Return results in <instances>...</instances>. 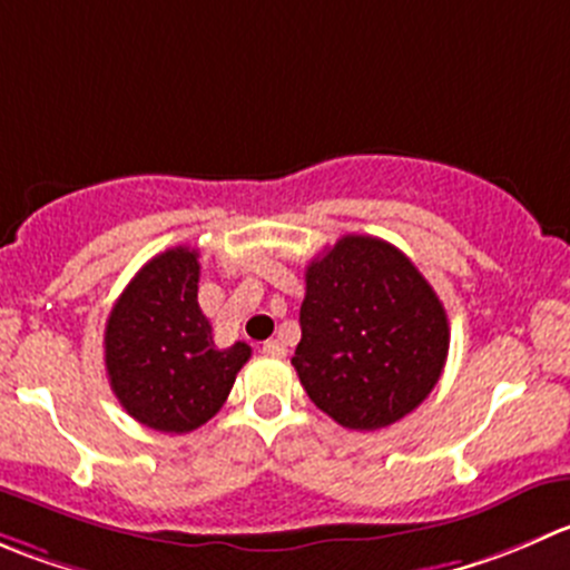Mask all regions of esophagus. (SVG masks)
<instances>
[{"mask_svg":"<svg viewBox=\"0 0 570 570\" xmlns=\"http://www.w3.org/2000/svg\"><path fill=\"white\" fill-rule=\"evenodd\" d=\"M262 353H267V356H284L286 353V347H284V342H278V340H267L262 345Z\"/></svg>","mask_w":570,"mask_h":570,"instance_id":"34e87169","label":"esophagus"}]
</instances>
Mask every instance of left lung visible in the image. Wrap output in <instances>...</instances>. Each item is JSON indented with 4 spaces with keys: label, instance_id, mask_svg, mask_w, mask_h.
I'll return each mask as SVG.
<instances>
[{
    "label": "left lung",
    "instance_id": "left-lung-1",
    "mask_svg": "<svg viewBox=\"0 0 570 570\" xmlns=\"http://www.w3.org/2000/svg\"><path fill=\"white\" fill-rule=\"evenodd\" d=\"M449 342L438 292L390 242L347 234L306 267L292 364L314 406L345 429L375 432L417 409Z\"/></svg>",
    "mask_w": 570,
    "mask_h": 570
}]
</instances>
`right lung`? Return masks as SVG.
<instances>
[{
    "mask_svg": "<svg viewBox=\"0 0 570 570\" xmlns=\"http://www.w3.org/2000/svg\"><path fill=\"white\" fill-rule=\"evenodd\" d=\"M195 247H173L138 269L105 323L114 395L147 429L186 434L223 409L250 345L217 347L197 303Z\"/></svg>",
    "mask_w": 570,
    "mask_h": 570,
    "instance_id": "add662e5",
    "label": "right lung"
}]
</instances>
